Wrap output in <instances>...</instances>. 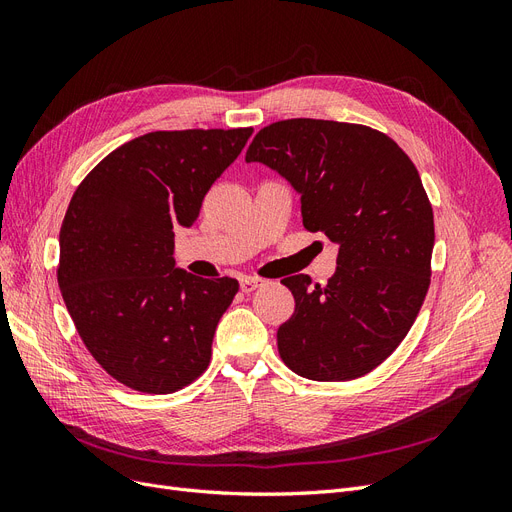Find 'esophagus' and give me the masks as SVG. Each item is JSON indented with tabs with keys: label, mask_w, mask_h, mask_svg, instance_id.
Returning <instances> with one entry per match:
<instances>
[{
	"label": "esophagus",
	"mask_w": 512,
	"mask_h": 512,
	"mask_svg": "<svg viewBox=\"0 0 512 512\" xmlns=\"http://www.w3.org/2000/svg\"><path fill=\"white\" fill-rule=\"evenodd\" d=\"M262 282H265V280H260V277L245 275V277H241V290L243 292H254L258 286H262Z\"/></svg>",
	"instance_id": "1"
}]
</instances>
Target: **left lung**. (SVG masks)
Masks as SVG:
<instances>
[{
    "mask_svg": "<svg viewBox=\"0 0 512 512\" xmlns=\"http://www.w3.org/2000/svg\"><path fill=\"white\" fill-rule=\"evenodd\" d=\"M245 162L277 170L301 194L303 226L339 245L331 280L284 277L294 314L277 329L282 361L303 378L369 374L404 342L431 277L433 211L393 138L361 123L284 119L262 128Z\"/></svg>",
    "mask_w": 512,
    "mask_h": 512,
    "instance_id": "obj_1",
    "label": "left lung"
}]
</instances>
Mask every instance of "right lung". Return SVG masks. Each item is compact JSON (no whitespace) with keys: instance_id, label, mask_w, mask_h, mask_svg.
I'll use <instances>...</instances> for the list:
<instances>
[{"instance_id":"right-lung-1","label":"right lung","mask_w":512,"mask_h":512,"mask_svg":"<svg viewBox=\"0 0 512 512\" xmlns=\"http://www.w3.org/2000/svg\"><path fill=\"white\" fill-rule=\"evenodd\" d=\"M252 132L143 134L108 153L70 200L59 230L61 297L91 356L134 391L175 393L209 365L239 282L177 269L175 228L196 222Z\"/></svg>"}]
</instances>
